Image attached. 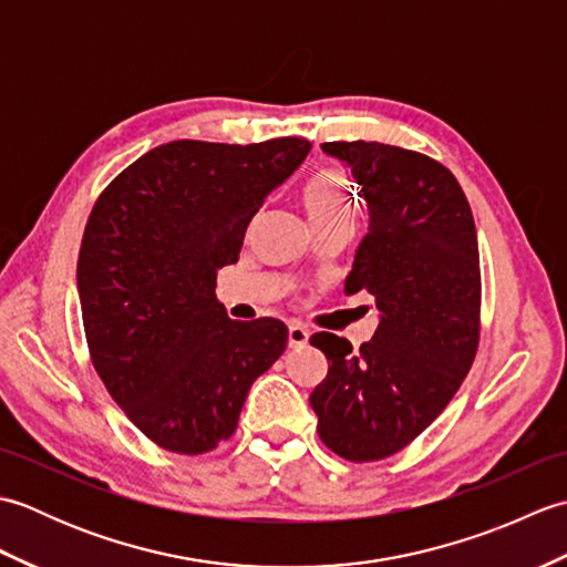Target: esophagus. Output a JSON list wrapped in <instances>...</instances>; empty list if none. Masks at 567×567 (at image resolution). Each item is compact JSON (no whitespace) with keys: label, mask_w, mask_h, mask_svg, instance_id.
<instances>
[{"label":"esophagus","mask_w":567,"mask_h":567,"mask_svg":"<svg viewBox=\"0 0 567 567\" xmlns=\"http://www.w3.org/2000/svg\"><path fill=\"white\" fill-rule=\"evenodd\" d=\"M307 343H309V331L305 327H299V323H292V327L287 329V346L305 348Z\"/></svg>","instance_id":"34e87169"}]
</instances>
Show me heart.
<instances>
[{
	"mask_svg": "<svg viewBox=\"0 0 567 567\" xmlns=\"http://www.w3.org/2000/svg\"><path fill=\"white\" fill-rule=\"evenodd\" d=\"M299 204H302L311 228L353 219L351 183L339 167H319L317 173H311L299 189Z\"/></svg>",
	"mask_w": 567,
	"mask_h": 567,
	"instance_id": "heart-1",
	"label": "heart"
}]
</instances>
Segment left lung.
I'll return each mask as SVG.
<instances>
[{
	"mask_svg": "<svg viewBox=\"0 0 567 567\" xmlns=\"http://www.w3.org/2000/svg\"><path fill=\"white\" fill-rule=\"evenodd\" d=\"M321 151L351 167L368 204L346 295L375 297L372 341L315 333L329 372L309 404L321 441L346 461L402 451L461 388L480 339V250L473 212L449 167L378 141H333Z\"/></svg>",
	"mask_w": 567,
	"mask_h": 567,
	"instance_id": "left-lung-1",
	"label": "left lung"
}]
</instances>
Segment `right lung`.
I'll list each match as a JSON object with an SVG mask.
<instances>
[{
  "label": "right lung",
  "mask_w": 567,
  "mask_h": 567,
  "mask_svg": "<svg viewBox=\"0 0 567 567\" xmlns=\"http://www.w3.org/2000/svg\"><path fill=\"white\" fill-rule=\"evenodd\" d=\"M311 143L171 141L128 165L84 226L78 295L92 365L161 449L199 455L236 431L250 384L287 346L277 319L231 321L216 270Z\"/></svg>",
  "instance_id": "obj_1"
}]
</instances>
